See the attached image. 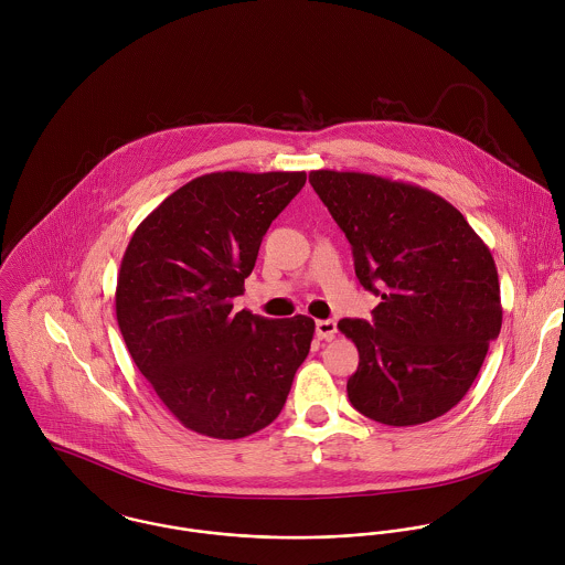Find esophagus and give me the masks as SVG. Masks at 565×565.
Returning <instances> with one entry per match:
<instances>
[{
	"instance_id": "34e87169",
	"label": "esophagus",
	"mask_w": 565,
	"mask_h": 565,
	"mask_svg": "<svg viewBox=\"0 0 565 565\" xmlns=\"http://www.w3.org/2000/svg\"><path fill=\"white\" fill-rule=\"evenodd\" d=\"M316 334L320 339H332L337 334V322L334 320H318L316 322Z\"/></svg>"
}]
</instances>
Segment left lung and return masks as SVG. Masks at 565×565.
<instances>
[{
  "label": "left lung",
  "mask_w": 565,
  "mask_h": 565,
  "mask_svg": "<svg viewBox=\"0 0 565 565\" xmlns=\"http://www.w3.org/2000/svg\"><path fill=\"white\" fill-rule=\"evenodd\" d=\"M309 182L352 245L359 282L381 298L365 320H341L359 367L348 398L365 417L415 426L448 413L500 334L495 263L466 217L422 186L318 169Z\"/></svg>",
  "instance_id": "left-lung-1"
}]
</instances>
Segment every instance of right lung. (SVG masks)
I'll use <instances>...</instances> for the list:
<instances>
[{"instance_id": "add662e5", "label": "right lung", "mask_w": 565, "mask_h": 565, "mask_svg": "<svg viewBox=\"0 0 565 565\" xmlns=\"http://www.w3.org/2000/svg\"><path fill=\"white\" fill-rule=\"evenodd\" d=\"M305 171L200 175L139 224L121 258L115 311L128 352L171 415L206 437L242 439L282 411L311 350L307 316L233 311L258 247Z\"/></svg>"}]
</instances>
